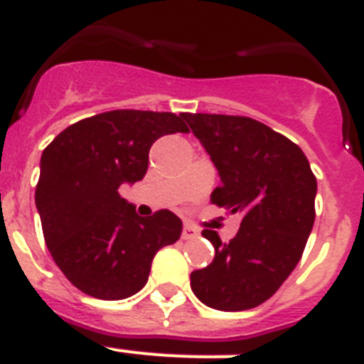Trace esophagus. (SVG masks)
<instances>
[{
  "label": "esophagus",
  "instance_id": "esophagus-1",
  "mask_svg": "<svg viewBox=\"0 0 364 364\" xmlns=\"http://www.w3.org/2000/svg\"><path fill=\"white\" fill-rule=\"evenodd\" d=\"M197 234H199V230L195 229V227H191V225H184V229H182V238L191 240L195 238Z\"/></svg>",
  "mask_w": 364,
  "mask_h": 364
}]
</instances>
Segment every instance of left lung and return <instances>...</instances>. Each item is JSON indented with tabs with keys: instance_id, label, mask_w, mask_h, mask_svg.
<instances>
[{
	"instance_id": "obj_1",
	"label": "left lung",
	"mask_w": 364,
	"mask_h": 364,
	"mask_svg": "<svg viewBox=\"0 0 364 364\" xmlns=\"http://www.w3.org/2000/svg\"><path fill=\"white\" fill-rule=\"evenodd\" d=\"M182 117L221 178L212 203L242 214L229 243L215 230H203L215 255L191 273V290L215 311L258 307L301 258L314 225L316 178L303 150L262 122L208 113Z\"/></svg>"
}]
</instances>
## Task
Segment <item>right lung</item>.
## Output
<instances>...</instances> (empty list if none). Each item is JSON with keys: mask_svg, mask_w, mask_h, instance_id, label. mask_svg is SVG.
Masks as SVG:
<instances>
[{"mask_svg": "<svg viewBox=\"0 0 364 364\" xmlns=\"http://www.w3.org/2000/svg\"><path fill=\"white\" fill-rule=\"evenodd\" d=\"M184 117L117 109L74 122L44 149L35 204L42 232L65 277L87 296L117 301L149 281L154 255L180 238L169 210L141 218L119 188L149 169L161 135L188 132Z\"/></svg>", "mask_w": 364, "mask_h": 364, "instance_id": "1", "label": "right lung"}]
</instances>
